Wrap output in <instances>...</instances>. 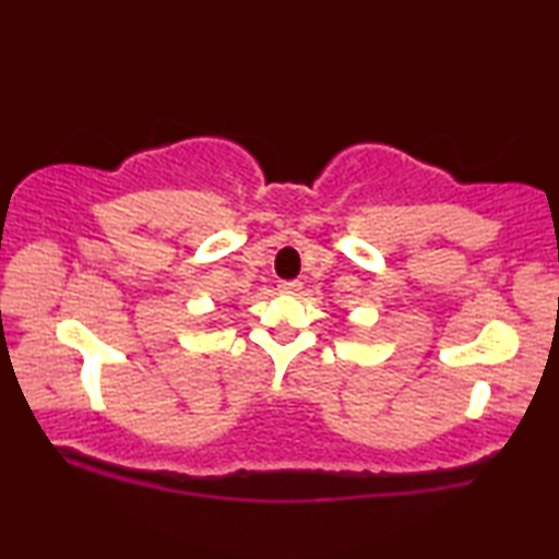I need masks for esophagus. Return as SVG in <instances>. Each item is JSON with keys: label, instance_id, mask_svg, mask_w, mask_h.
Listing matches in <instances>:
<instances>
[{"label": "esophagus", "instance_id": "obj_1", "mask_svg": "<svg viewBox=\"0 0 559 559\" xmlns=\"http://www.w3.org/2000/svg\"><path fill=\"white\" fill-rule=\"evenodd\" d=\"M300 288H302L300 281H281L278 283V290L288 293V296H296V293H300Z\"/></svg>", "mask_w": 559, "mask_h": 559}]
</instances>
